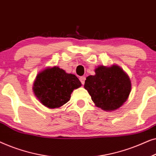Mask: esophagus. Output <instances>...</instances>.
I'll use <instances>...</instances> for the list:
<instances>
[{
  "instance_id": "1",
  "label": "esophagus",
  "mask_w": 156,
  "mask_h": 156,
  "mask_svg": "<svg viewBox=\"0 0 156 156\" xmlns=\"http://www.w3.org/2000/svg\"><path fill=\"white\" fill-rule=\"evenodd\" d=\"M85 80H86V77H85V76H80V82H82V84H84Z\"/></svg>"
}]
</instances>
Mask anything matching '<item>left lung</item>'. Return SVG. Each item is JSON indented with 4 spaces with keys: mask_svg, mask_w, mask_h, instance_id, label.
Here are the masks:
<instances>
[{
    "mask_svg": "<svg viewBox=\"0 0 156 156\" xmlns=\"http://www.w3.org/2000/svg\"><path fill=\"white\" fill-rule=\"evenodd\" d=\"M84 88L97 107L114 111L126 101L131 90V80L118 65L99 66L95 75L87 76Z\"/></svg>",
    "mask_w": 156,
    "mask_h": 156,
    "instance_id": "8db88e82",
    "label": "left lung"
}]
</instances>
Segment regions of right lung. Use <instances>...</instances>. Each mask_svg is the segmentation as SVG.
Instances as JSON below:
<instances>
[{"label":"right lung","mask_w":156,"mask_h":156,"mask_svg":"<svg viewBox=\"0 0 156 156\" xmlns=\"http://www.w3.org/2000/svg\"><path fill=\"white\" fill-rule=\"evenodd\" d=\"M82 86L79 79L59 67L46 68L37 74L33 90L42 105L59 108L69 101L74 89Z\"/></svg>","instance_id":"right-lung-1"}]
</instances>
